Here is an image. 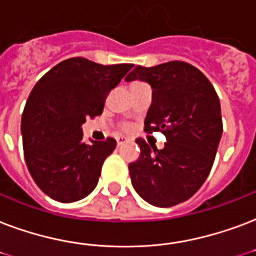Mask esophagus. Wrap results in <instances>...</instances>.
I'll return each mask as SVG.
<instances>
[{
    "label": "esophagus",
    "instance_id": "34e87169",
    "mask_svg": "<svg viewBox=\"0 0 256 256\" xmlns=\"http://www.w3.org/2000/svg\"><path fill=\"white\" fill-rule=\"evenodd\" d=\"M124 142H128V140H126L124 136H120V138H116V145L118 146L124 145Z\"/></svg>",
    "mask_w": 256,
    "mask_h": 256
}]
</instances>
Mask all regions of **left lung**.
<instances>
[{"label": "left lung", "mask_w": 256, "mask_h": 256, "mask_svg": "<svg viewBox=\"0 0 256 256\" xmlns=\"http://www.w3.org/2000/svg\"><path fill=\"white\" fill-rule=\"evenodd\" d=\"M126 82L152 87L146 132L166 136L164 149L138 138L141 156L128 165L132 188L154 206H173L198 192L210 174L223 134L220 100L198 68L184 62L136 66Z\"/></svg>", "instance_id": "1"}]
</instances>
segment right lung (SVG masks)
Returning <instances> with one entry per match:
<instances>
[{
	"label": "right lung",
	"mask_w": 256,
	"mask_h": 256,
	"mask_svg": "<svg viewBox=\"0 0 256 256\" xmlns=\"http://www.w3.org/2000/svg\"><path fill=\"white\" fill-rule=\"evenodd\" d=\"M132 68L72 58L54 66L33 87L21 118L25 162L50 198L74 202L95 189L116 142L107 138L87 144L82 124L87 116L102 114L107 94Z\"/></svg>",
	"instance_id": "add662e5"
}]
</instances>
